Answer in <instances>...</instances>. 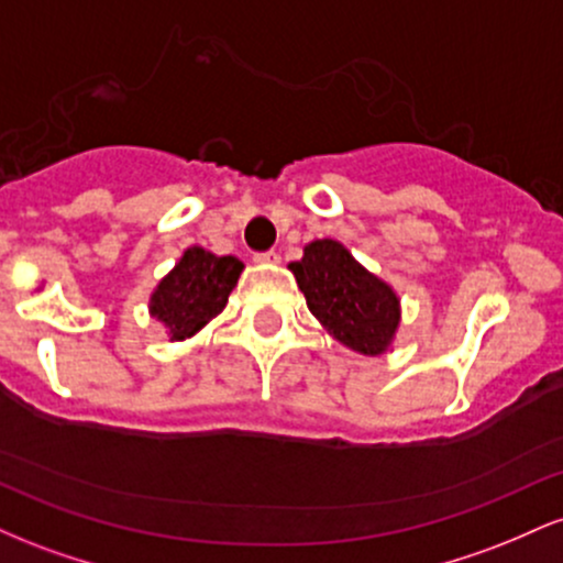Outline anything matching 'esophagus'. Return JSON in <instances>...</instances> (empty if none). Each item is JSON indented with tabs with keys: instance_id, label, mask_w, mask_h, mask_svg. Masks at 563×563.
<instances>
[{
	"instance_id": "obj_1",
	"label": "esophagus",
	"mask_w": 563,
	"mask_h": 563,
	"mask_svg": "<svg viewBox=\"0 0 563 563\" xmlns=\"http://www.w3.org/2000/svg\"><path fill=\"white\" fill-rule=\"evenodd\" d=\"M254 260L260 264H275V262H280V254L269 249V251H260V254H254Z\"/></svg>"
}]
</instances>
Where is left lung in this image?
Returning a JSON list of instances; mask_svg holds the SVG:
<instances>
[{
    "instance_id": "1",
    "label": "left lung",
    "mask_w": 563,
    "mask_h": 563,
    "mask_svg": "<svg viewBox=\"0 0 563 563\" xmlns=\"http://www.w3.org/2000/svg\"><path fill=\"white\" fill-rule=\"evenodd\" d=\"M309 312L341 344L360 354H380L389 346L399 322L394 290L371 275L335 241H314L303 260L290 264Z\"/></svg>"
}]
</instances>
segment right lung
<instances>
[{
    "label": "right lung",
    "instance_id": "1",
    "mask_svg": "<svg viewBox=\"0 0 563 563\" xmlns=\"http://www.w3.org/2000/svg\"><path fill=\"white\" fill-rule=\"evenodd\" d=\"M241 269L243 262L235 256L187 249L177 267L151 296V312L169 325L172 339H187L222 312Z\"/></svg>",
    "mask_w": 563,
    "mask_h": 563
}]
</instances>
